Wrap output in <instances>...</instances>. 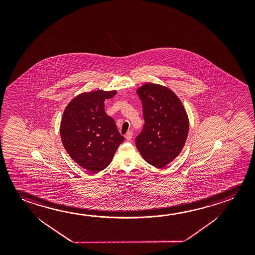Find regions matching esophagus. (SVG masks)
<instances>
[{"label": "esophagus", "mask_w": 255, "mask_h": 255, "mask_svg": "<svg viewBox=\"0 0 255 255\" xmlns=\"http://www.w3.org/2000/svg\"><path fill=\"white\" fill-rule=\"evenodd\" d=\"M132 135H133V132L131 131V130H129V131H127V133L126 135V138L127 140H130L131 138H132Z\"/></svg>", "instance_id": "obj_1"}]
</instances>
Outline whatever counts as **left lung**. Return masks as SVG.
<instances>
[{
  "mask_svg": "<svg viewBox=\"0 0 255 255\" xmlns=\"http://www.w3.org/2000/svg\"><path fill=\"white\" fill-rule=\"evenodd\" d=\"M145 124L136 138L142 157L163 168L180 154L188 134V118L180 99L167 87L145 84L137 90Z\"/></svg>",
  "mask_w": 255,
  "mask_h": 255,
  "instance_id": "obj_1",
  "label": "left lung"
}]
</instances>
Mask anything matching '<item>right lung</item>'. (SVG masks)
I'll return each instance as SVG.
<instances>
[{"label": "right lung", "mask_w": 255, "mask_h": 255, "mask_svg": "<svg viewBox=\"0 0 255 255\" xmlns=\"http://www.w3.org/2000/svg\"><path fill=\"white\" fill-rule=\"evenodd\" d=\"M117 91L84 92L73 99L64 111L60 124L63 146L75 163L92 173L108 167L125 138L112 117L104 109V101Z\"/></svg>", "instance_id": "right-lung-1"}]
</instances>
